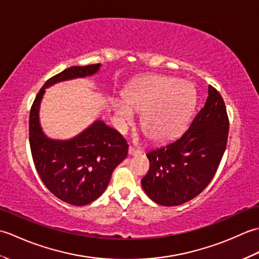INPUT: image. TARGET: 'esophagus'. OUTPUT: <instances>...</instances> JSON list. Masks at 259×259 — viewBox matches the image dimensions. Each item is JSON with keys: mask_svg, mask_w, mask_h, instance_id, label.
Here are the masks:
<instances>
[{"mask_svg": "<svg viewBox=\"0 0 259 259\" xmlns=\"http://www.w3.org/2000/svg\"><path fill=\"white\" fill-rule=\"evenodd\" d=\"M141 151L140 150H138V149H135L134 147H129V150H128V153H129V156H136V155H139Z\"/></svg>", "mask_w": 259, "mask_h": 259, "instance_id": "esophagus-1", "label": "esophagus"}]
</instances>
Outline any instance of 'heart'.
<instances>
[{
  "mask_svg": "<svg viewBox=\"0 0 259 259\" xmlns=\"http://www.w3.org/2000/svg\"><path fill=\"white\" fill-rule=\"evenodd\" d=\"M122 101L112 102L118 128L123 131L141 113L140 126L153 142L176 138L187 124L195 104V91L188 82H176L163 75L137 81L123 93Z\"/></svg>",
  "mask_w": 259,
  "mask_h": 259,
  "instance_id": "b5f03b06",
  "label": "heart"
}]
</instances>
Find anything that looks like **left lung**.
<instances>
[{"mask_svg":"<svg viewBox=\"0 0 259 259\" xmlns=\"http://www.w3.org/2000/svg\"><path fill=\"white\" fill-rule=\"evenodd\" d=\"M228 117L219 92L208 87L203 107L177 139L147 153L150 168L141 185L161 206L194 199L216 174L228 138Z\"/></svg>","mask_w":259,"mask_h":259,"instance_id":"obj_1","label":"left lung"}]
</instances>
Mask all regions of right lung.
I'll use <instances>...</instances> for the list:
<instances>
[{"instance_id":"1","label":"right lung","mask_w":259,"mask_h":259,"mask_svg":"<svg viewBox=\"0 0 259 259\" xmlns=\"http://www.w3.org/2000/svg\"><path fill=\"white\" fill-rule=\"evenodd\" d=\"M100 68L101 64L71 67L54 75L37 93L30 111V147L37 174L54 196L74 206L89 205L103 194L114 168L128 155V145L102 120L73 138H49L40 123V106L48 88L95 75Z\"/></svg>"}]
</instances>
